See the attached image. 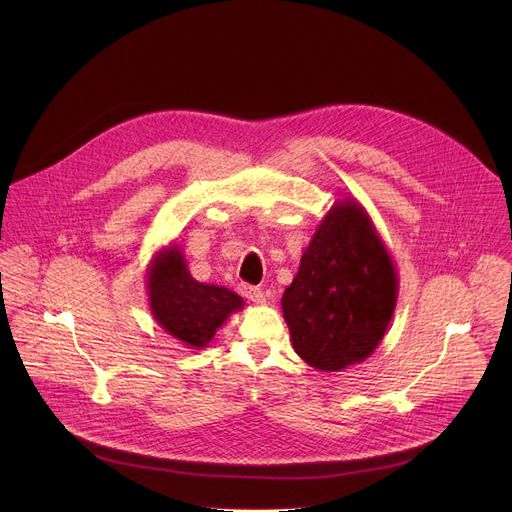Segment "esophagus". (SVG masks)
<instances>
[{"mask_svg": "<svg viewBox=\"0 0 512 512\" xmlns=\"http://www.w3.org/2000/svg\"><path fill=\"white\" fill-rule=\"evenodd\" d=\"M239 291H241V296H245V298L251 300L253 304H265V296H263V291H261L259 287L249 285V283H241V285H239Z\"/></svg>", "mask_w": 512, "mask_h": 512, "instance_id": "34e87169", "label": "esophagus"}]
</instances>
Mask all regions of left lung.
Here are the masks:
<instances>
[{
  "instance_id": "1",
  "label": "left lung",
  "mask_w": 512,
  "mask_h": 512,
  "mask_svg": "<svg viewBox=\"0 0 512 512\" xmlns=\"http://www.w3.org/2000/svg\"><path fill=\"white\" fill-rule=\"evenodd\" d=\"M397 296L391 253L369 212L346 196L322 216L281 310L296 354L318 371L338 373L377 350Z\"/></svg>"
}]
</instances>
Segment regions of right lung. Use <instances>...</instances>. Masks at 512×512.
Returning a JSON list of instances; mask_svg holds the SVG:
<instances>
[{"label": "right lung", "mask_w": 512, "mask_h": 512, "mask_svg": "<svg viewBox=\"0 0 512 512\" xmlns=\"http://www.w3.org/2000/svg\"><path fill=\"white\" fill-rule=\"evenodd\" d=\"M148 302L154 320L186 348H206L245 302L235 291L196 281L176 243L162 247L148 267Z\"/></svg>", "instance_id": "obj_1"}]
</instances>
